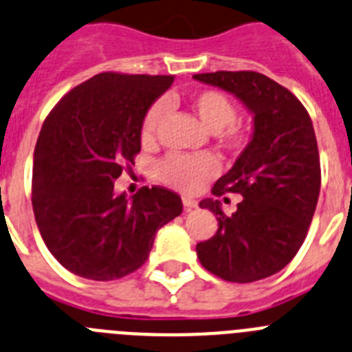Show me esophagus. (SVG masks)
Returning a JSON list of instances; mask_svg holds the SVG:
<instances>
[{
	"instance_id": "34e87169",
	"label": "esophagus",
	"mask_w": 352,
	"mask_h": 352,
	"mask_svg": "<svg viewBox=\"0 0 352 352\" xmlns=\"http://www.w3.org/2000/svg\"><path fill=\"white\" fill-rule=\"evenodd\" d=\"M182 204H184V208H186V210H192V208L198 207V204H196V199L188 198V196H184Z\"/></svg>"
}]
</instances>
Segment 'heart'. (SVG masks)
Instances as JSON below:
<instances>
[{
  "label": "heart",
  "instance_id": "1",
  "mask_svg": "<svg viewBox=\"0 0 352 352\" xmlns=\"http://www.w3.org/2000/svg\"><path fill=\"white\" fill-rule=\"evenodd\" d=\"M188 107L196 116L207 131L214 133L226 144H235L240 138V129L235 124L236 107L235 103L219 91H198L188 98ZM164 116L163 103H156L145 113L142 122V142L151 144L157 131L161 119ZM217 164L208 154L198 156H180L170 154L161 160L156 166V175L160 180L170 184L173 188L189 191L199 182L215 172Z\"/></svg>",
  "mask_w": 352,
  "mask_h": 352
}]
</instances>
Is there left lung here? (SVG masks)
<instances>
[{
    "instance_id": "left-lung-1",
    "label": "left lung",
    "mask_w": 352,
    "mask_h": 352,
    "mask_svg": "<svg viewBox=\"0 0 352 352\" xmlns=\"http://www.w3.org/2000/svg\"><path fill=\"white\" fill-rule=\"evenodd\" d=\"M201 84L233 94L252 116V135L212 195L239 192L228 217L219 199L199 207L215 214L219 228L196 245L199 263L230 283H252L283 270L302 247L321 189L316 133L293 93L256 72L192 75Z\"/></svg>"
}]
</instances>
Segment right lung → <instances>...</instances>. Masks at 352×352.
<instances>
[{
	"label": "right lung",
	"mask_w": 352,
	"mask_h": 352,
	"mask_svg": "<svg viewBox=\"0 0 352 352\" xmlns=\"http://www.w3.org/2000/svg\"><path fill=\"white\" fill-rule=\"evenodd\" d=\"M172 84V75H94L47 116L34 147L33 212L47 249L72 274H131L157 230L182 214L180 196L160 186L131 199L113 189L140 153L145 113Z\"/></svg>",
	"instance_id": "right-lung-1"
}]
</instances>
